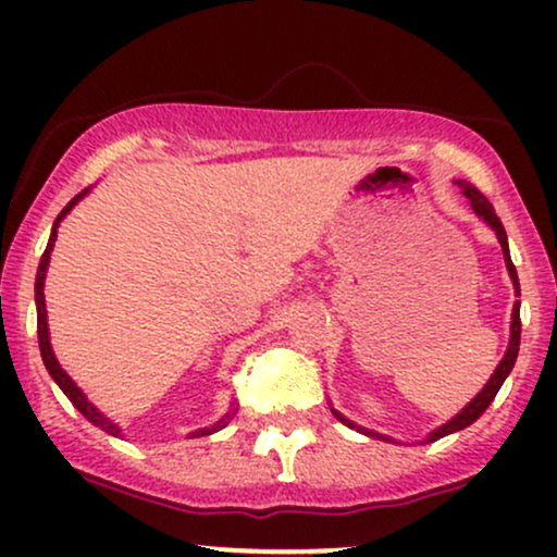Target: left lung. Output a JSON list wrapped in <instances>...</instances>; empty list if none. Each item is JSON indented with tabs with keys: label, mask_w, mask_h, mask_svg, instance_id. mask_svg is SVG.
Returning a JSON list of instances; mask_svg holds the SVG:
<instances>
[{
	"label": "left lung",
	"mask_w": 557,
	"mask_h": 557,
	"mask_svg": "<svg viewBox=\"0 0 557 557\" xmlns=\"http://www.w3.org/2000/svg\"><path fill=\"white\" fill-rule=\"evenodd\" d=\"M456 183H458V188H461V194H463V196L469 198V201H471V207H474V212H476L479 216H482V220L487 222V225H490L492 230H495L497 240H500V246H503L505 267H508V274H510V280H513L516 296H521V287H519V274H516V267H513V261H510V251H508V235H505V227H503L500 216L495 214V209H492V203H490L487 198H484L482 194H479V190L474 188V185H471V183H466V181H456ZM510 319H513V322H510V343H508V350H505L503 361L497 363L495 374L490 376V380H487V385L482 387V393H479L476 398L471 400L469 406H466L461 413H456V417H453L450 421H447V424L437 426V430L426 434V443H434V440L445 437V434H453V432H458V430H466V426H469V424H474V421H476L479 417H482L484 411H487V408H490V403L495 400L497 389L503 387L505 376L510 374V369H513V363H516V356H519V345H521V300H516V304H513V314H510ZM330 411L335 413V419H337V421H343L345 426H350V430H359V432H363V434H369V437L389 440V437H385V434H380V432H372V430H363V426L354 424V421H350V419H345L343 413H337L335 408H330Z\"/></svg>",
	"instance_id": "8db88e82"
}]
</instances>
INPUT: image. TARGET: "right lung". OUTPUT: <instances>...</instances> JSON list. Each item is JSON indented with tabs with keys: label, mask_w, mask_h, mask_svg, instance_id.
Instances as JSON below:
<instances>
[{
	"label": "right lung",
	"mask_w": 557,
	"mask_h": 557,
	"mask_svg": "<svg viewBox=\"0 0 557 557\" xmlns=\"http://www.w3.org/2000/svg\"><path fill=\"white\" fill-rule=\"evenodd\" d=\"M88 194V188L83 190V194H78L73 198V201L67 203L65 209H62L60 216L54 220V227H52V235H49V243H47V251H44L41 261H38V272H36V324H38V348H41V359H44V367H47V372L52 374V380L60 385L62 393L67 395L70 403H73L75 408L86 417L88 421H91L94 426H99V430H104L107 434H112V437H120V426L114 424L112 419H107L104 413L99 411V408L94 406V403H88L86 395H83V389L75 385L73 380H70L65 369L60 367V361H57L54 350H52V343H49V324H47V300H44V280H47V267H49V257H52V248H54V240H57V227H60V222L65 220V214L70 212V209L75 207V203L81 201L83 196ZM235 417V408H230V411L222 417L216 424L207 426V430H196L190 432V437H203V434H212V432H220L225 430V426L230 424V419Z\"/></svg>",
	"instance_id": "obj_1"
}]
</instances>
